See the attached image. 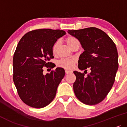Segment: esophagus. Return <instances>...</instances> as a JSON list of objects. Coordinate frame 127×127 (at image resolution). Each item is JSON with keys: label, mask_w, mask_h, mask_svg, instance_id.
Wrapping results in <instances>:
<instances>
[{"label": "esophagus", "mask_w": 127, "mask_h": 127, "mask_svg": "<svg viewBox=\"0 0 127 127\" xmlns=\"http://www.w3.org/2000/svg\"><path fill=\"white\" fill-rule=\"evenodd\" d=\"M65 71V73L67 74H71V73H72V71H68V70H67V69H66V70Z\"/></svg>", "instance_id": "34e87169"}]
</instances>
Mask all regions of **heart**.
<instances>
[{"mask_svg":"<svg viewBox=\"0 0 127 127\" xmlns=\"http://www.w3.org/2000/svg\"><path fill=\"white\" fill-rule=\"evenodd\" d=\"M66 42L67 45L70 48L76 44H79V41L75 37L73 36H69L66 38ZM60 44V41L58 40L55 42L52 46V52L53 54L56 53L58 51L59 46ZM75 60L69 59H62L58 62V65L60 67L63 68L64 69H71L74 67L75 64Z\"/></svg>","mask_w":127,"mask_h":127,"instance_id":"1","label":"heart"}]
</instances>
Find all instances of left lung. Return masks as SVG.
<instances>
[{
	"label": "left lung",
	"mask_w": 127,
	"mask_h": 127,
	"mask_svg": "<svg viewBox=\"0 0 127 127\" xmlns=\"http://www.w3.org/2000/svg\"><path fill=\"white\" fill-rule=\"evenodd\" d=\"M68 33L79 41L84 49L78 60L79 69L91 70L87 76L74 71L75 94L85 104H97L106 97L115 82L119 68L116 46L106 33L96 28L68 30Z\"/></svg>",
	"instance_id": "left-lung-1"
}]
</instances>
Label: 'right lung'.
Returning a JSON list of instances; mask_svg holds the SVG:
<instances>
[{"instance_id": "add662e5", "label": "right lung", "mask_w": 127, "mask_h": 127, "mask_svg": "<svg viewBox=\"0 0 127 127\" xmlns=\"http://www.w3.org/2000/svg\"><path fill=\"white\" fill-rule=\"evenodd\" d=\"M65 34L64 30L42 29L26 33L19 41L13 57V81L21 100L29 106L42 108L49 105L65 75L58 67L43 74L44 67H52V46Z\"/></svg>"}]
</instances>
